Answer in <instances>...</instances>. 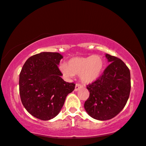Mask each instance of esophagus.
Returning a JSON list of instances; mask_svg holds the SVG:
<instances>
[{
	"instance_id": "34e87169",
	"label": "esophagus",
	"mask_w": 146,
	"mask_h": 146,
	"mask_svg": "<svg viewBox=\"0 0 146 146\" xmlns=\"http://www.w3.org/2000/svg\"><path fill=\"white\" fill-rule=\"evenodd\" d=\"M81 87V85L80 84H78V83H77L76 85H75V91H77L79 90V89H80Z\"/></svg>"
}]
</instances>
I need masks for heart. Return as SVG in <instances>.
Returning a JSON list of instances; mask_svg holds the SVG:
<instances>
[{
	"mask_svg": "<svg viewBox=\"0 0 146 146\" xmlns=\"http://www.w3.org/2000/svg\"><path fill=\"white\" fill-rule=\"evenodd\" d=\"M105 67L104 59L101 55H93L87 57H74L67 64L61 63L59 69L65 78H72L79 75L82 82L91 83L98 80Z\"/></svg>",
	"mask_w": 146,
	"mask_h": 146,
	"instance_id": "obj_1",
	"label": "heart"
}]
</instances>
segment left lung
<instances>
[{
  "label": "left lung",
  "instance_id": "1",
  "mask_svg": "<svg viewBox=\"0 0 146 146\" xmlns=\"http://www.w3.org/2000/svg\"><path fill=\"white\" fill-rule=\"evenodd\" d=\"M110 64L98 80L87 85L89 97L85 102L87 113L94 119H112L125 107L131 89L130 71L119 58L106 54Z\"/></svg>",
  "mask_w": 146,
  "mask_h": 146
}]
</instances>
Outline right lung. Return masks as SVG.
<instances>
[{
	"label": "right lung",
	"mask_w": 146,
	"mask_h": 146,
	"mask_svg": "<svg viewBox=\"0 0 146 146\" xmlns=\"http://www.w3.org/2000/svg\"><path fill=\"white\" fill-rule=\"evenodd\" d=\"M63 57L59 53L42 52L25 62L19 75V92L25 108L37 119L49 120L57 116L66 97L75 84L66 82L58 65Z\"/></svg>",
	"instance_id": "right-lung-1"
}]
</instances>
